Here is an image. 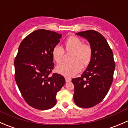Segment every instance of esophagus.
<instances>
[{
    "instance_id": "34e87169",
    "label": "esophagus",
    "mask_w": 128,
    "mask_h": 128,
    "mask_svg": "<svg viewBox=\"0 0 128 128\" xmlns=\"http://www.w3.org/2000/svg\"><path fill=\"white\" fill-rule=\"evenodd\" d=\"M65 79H66V82H69L71 81V78H69V77H65Z\"/></svg>"
}]
</instances>
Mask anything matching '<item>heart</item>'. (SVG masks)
<instances>
[{
	"label": "heart",
	"instance_id": "heart-1",
	"mask_svg": "<svg viewBox=\"0 0 128 128\" xmlns=\"http://www.w3.org/2000/svg\"><path fill=\"white\" fill-rule=\"evenodd\" d=\"M64 46L67 52H71L69 59L70 62L58 66L56 71L65 77H72L80 71L81 68H86L89 65L92 58V48L90 44L84 43L80 38L75 36L68 37L64 41ZM52 56L57 64H60L64 59V49L56 46L52 50Z\"/></svg>",
	"mask_w": 128,
	"mask_h": 128
}]
</instances>
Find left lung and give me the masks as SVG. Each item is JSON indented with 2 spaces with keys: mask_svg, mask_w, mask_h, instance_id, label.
I'll return each instance as SVG.
<instances>
[{
  "mask_svg": "<svg viewBox=\"0 0 128 128\" xmlns=\"http://www.w3.org/2000/svg\"><path fill=\"white\" fill-rule=\"evenodd\" d=\"M76 34L87 39L92 58L80 77L72 78L74 100L81 108H91L101 102L108 94L113 80L115 63L112 49L104 36L96 31L87 30Z\"/></svg>",
  "mask_w": 128,
  "mask_h": 128,
  "instance_id": "obj_1",
  "label": "left lung"
}]
</instances>
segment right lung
Segmentation results:
<instances>
[{
  "label": "right lung",
  "mask_w": 128,
  "mask_h": 128,
  "mask_svg": "<svg viewBox=\"0 0 128 128\" xmlns=\"http://www.w3.org/2000/svg\"><path fill=\"white\" fill-rule=\"evenodd\" d=\"M62 34L40 29L22 41L14 60L15 79L26 102L45 110L56 104V94L65 84L62 75L52 73V51Z\"/></svg>",
  "instance_id": "obj_1"
}]
</instances>
